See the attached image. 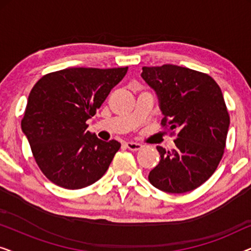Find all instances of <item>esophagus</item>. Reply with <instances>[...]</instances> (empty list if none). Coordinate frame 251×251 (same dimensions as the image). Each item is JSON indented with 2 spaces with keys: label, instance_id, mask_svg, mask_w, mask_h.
Listing matches in <instances>:
<instances>
[{
  "label": "esophagus",
  "instance_id": "34e87169",
  "mask_svg": "<svg viewBox=\"0 0 251 251\" xmlns=\"http://www.w3.org/2000/svg\"><path fill=\"white\" fill-rule=\"evenodd\" d=\"M126 149H129L130 151H139L142 150V145L138 143H126Z\"/></svg>",
  "mask_w": 251,
  "mask_h": 251
}]
</instances>
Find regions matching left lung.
Here are the masks:
<instances>
[{"mask_svg": "<svg viewBox=\"0 0 251 251\" xmlns=\"http://www.w3.org/2000/svg\"><path fill=\"white\" fill-rule=\"evenodd\" d=\"M142 77L156 91L162 128L175 136L176 147L157 146L161 160L150 183L167 193H186L208 180L226 145L229 114L219 85L210 75L166 64L143 67Z\"/></svg>", "mask_w": 251, "mask_h": 251, "instance_id": "left-lung-1", "label": "left lung"}]
</instances>
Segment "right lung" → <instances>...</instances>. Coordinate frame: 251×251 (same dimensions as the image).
<instances>
[{
  "label": "right lung",
  "mask_w": 251,
  "mask_h": 251,
  "mask_svg": "<svg viewBox=\"0 0 251 251\" xmlns=\"http://www.w3.org/2000/svg\"><path fill=\"white\" fill-rule=\"evenodd\" d=\"M128 67L65 68L43 75L28 96L22 129L35 162L50 181L80 190L104 176L121 144L87 131Z\"/></svg>",
  "instance_id": "1"
}]
</instances>
